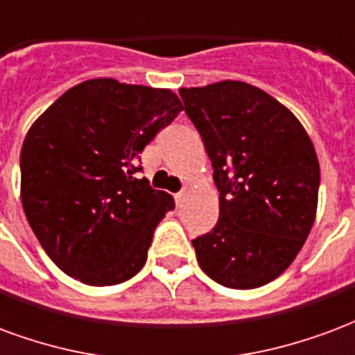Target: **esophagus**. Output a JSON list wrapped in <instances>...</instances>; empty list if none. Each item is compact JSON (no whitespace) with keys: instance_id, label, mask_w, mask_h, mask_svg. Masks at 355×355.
Wrapping results in <instances>:
<instances>
[{"instance_id":"1","label":"esophagus","mask_w":355,"mask_h":355,"mask_svg":"<svg viewBox=\"0 0 355 355\" xmlns=\"http://www.w3.org/2000/svg\"><path fill=\"white\" fill-rule=\"evenodd\" d=\"M175 204H178V206H180L181 202H183V198H185V191H183V189H181L180 193H175Z\"/></svg>"}]
</instances>
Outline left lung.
<instances>
[{"label": "left lung", "instance_id": "left-lung-1", "mask_svg": "<svg viewBox=\"0 0 355 355\" xmlns=\"http://www.w3.org/2000/svg\"><path fill=\"white\" fill-rule=\"evenodd\" d=\"M214 168L219 219L193 240L211 280L253 289L278 278L314 225L320 164L291 111L257 87L221 81L180 89Z\"/></svg>", "mask_w": 355, "mask_h": 355}]
</instances>
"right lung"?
<instances>
[{
	"label": "right lung",
	"instance_id": "obj_1",
	"mask_svg": "<svg viewBox=\"0 0 355 355\" xmlns=\"http://www.w3.org/2000/svg\"><path fill=\"white\" fill-rule=\"evenodd\" d=\"M183 110L168 89L90 79L56 100L20 153L22 206L46 255L87 286L130 280L174 198L138 180L139 153Z\"/></svg>",
	"mask_w": 355,
	"mask_h": 355
}]
</instances>
